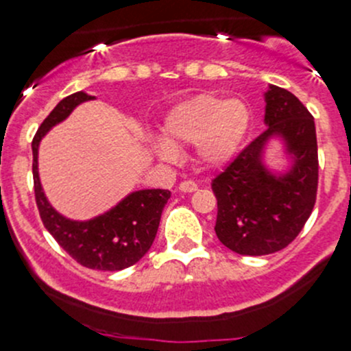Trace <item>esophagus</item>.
Instances as JSON below:
<instances>
[{"label":"esophagus","instance_id":"esophagus-1","mask_svg":"<svg viewBox=\"0 0 351 351\" xmlns=\"http://www.w3.org/2000/svg\"><path fill=\"white\" fill-rule=\"evenodd\" d=\"M180 190H182L183 193H192L198 190V185L195 182H192V180H186V182H183L182 185H180Z\"/></svg>","mask_w":351,"mask_h":351}]
</instances>
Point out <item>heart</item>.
Returning <instances> with one entry per match:
<instances>
[{
	"label": "heart",
	"instance_id": "heart-1",
	"mask_svg": "<svg viewBox=\"0 0 351 351\" xmlns=\"http://www.w3.org/2000/svg\"><path fill=\"white\" fill-rule=\"evenodd\" d=\"M250 127L251 112L244 101L198 95L168 113L162 125L165 139H156L153 149L165 161H173L175 146L195 144L202 165L221 168L239 153Z\"/></svg>",
	"mask_w": 351,
	"mask_h": 351
}]
</instances>
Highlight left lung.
<instances>
[{"instance_id":"1","label":"left lung","mask_w":351,"mask_h":351,"mask_svg":"<svg viewBox=\"0 0 351 351\" xmlns=\"http://www.w3.org/2000/svg\"><path fill=\"white\" fill-rule=\"evenodd\" d=\"M267 130L212 180L217 198L215 234L244 256L277 253L302 231L316 204L317 141L314 119L295 95L270 84L265 93ZM280 136L293 162L274 173L263 162L267 141Z\"/></svg>"}]
</instances>
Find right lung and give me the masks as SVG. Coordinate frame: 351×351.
<instances>
[{"mask_svg": "<svg viewBox=\"0 0 351 351\" xmlns=\"http://www.w3.org/2000/svg\"><path fill=\"white\" fill-rule=\"evenodd\" d=\"M93 98L83 91L69 95L56 105L38 127L32 141L35 202L45 229L71 258L91 270L117 271L132 267L149 251L158 232L162 208L171 197L169 190H137L98 217L90 221H73L59 214L49 204L38 178L37 158L42 137L52 127L67 119L77 105Z\"/></svg>", "mask_w": 351, "mask_h": 351, "instance_id": "1", "label": "right lung"}]
</instances>
